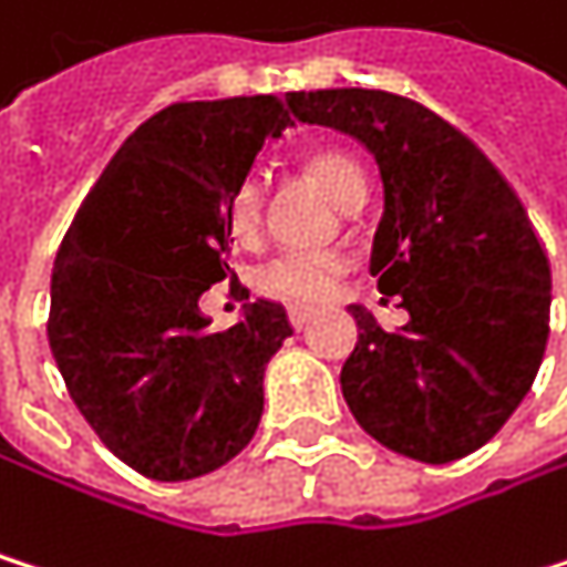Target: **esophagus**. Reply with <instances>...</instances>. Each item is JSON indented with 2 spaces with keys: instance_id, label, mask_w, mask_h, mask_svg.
Listing matches in <instances>:
<instances>
[{
  "instance_id": "34e87169",
  "label": "esophagus",
  "mask_w": 567,
  "mask_h": 567,
  "mask_svg": "<svg viewBox=\"0 0 567 567\" xmlns=\"http://www.w3.org/2000/svg\"><path fill=\"white\" fill-rule=\"evenodd\" d=\"M312 316H316V309H306V306H292V309H289L292 329H306V326L312 322Z\"/></svg>"
}]
</instances>
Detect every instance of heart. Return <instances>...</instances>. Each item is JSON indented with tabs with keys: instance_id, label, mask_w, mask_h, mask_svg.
Returning <instances> with one entry per match:
<instances>
[{
	"instance_id": "1",
	"label": "heart",
	"mask_w": 567,
	"mask_h": 567,
	"mask_svg": "<svg viewBox=\"0 0 567 567\" xmlns=\"http://www.w3.org/2000/svg\"><path fill=\"white\" fill-rule=\"evenodd\" d=\"M312 177L329 190V197L336 205H346V200L355 190H367V177H362V167L339 154V151H319L309 161ZM261 205H265V187L258 177H248L235 197H231V208H228V225L231 235L238 241H251L258 235L261 225ZM349 261L336 251H296V255H281L271 265L261 268L258 275V289L271 299L281 302H292V306H316L326 302L339 278L346 275Z\"/></svg>"
}]
</instances>
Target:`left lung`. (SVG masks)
I'll use <instances>...</instances> for the list:
<instances>
[{
	"instance_id": "left-lung-1",
	"label": "left lung",
	"mask_w": 567,
	"mask_h": 567,
	"mask_svg": "<svg viewBox=\"0 0 567 567\" xmlns=\"http://www.w3.org/2000/svg\"><path fill=\"white\" fill-rule=\"evenodd\" d=\"M286 103L380 164L370 271L410 322L386 332L349 306L359 342L339 383L355 423L423 464L474 454L528 396L548 346L551 265L528 212L487 154L416 100L316 90Z\"/></svg>"
}]
</instances>
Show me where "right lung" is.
<instances>
[{"instance_id": "obj_1", "label": "right lung", "mask_w": 567, "mask_h": 567, "mask_svg": "<svg viewBox=\"0 0 567 567\" xmlns=\"http://www.w3.org/2000/svg\"><path fill=\"white\" fill-rule=\"evenodd\" d=\"M286 127L278 96L154 113L113 154L56 255L53 359L96 436L151 481L205 477L258 430L289 316L258 299L215 332L197 302L228 275L235 190Z\"/></svg>"}]
</instances>
